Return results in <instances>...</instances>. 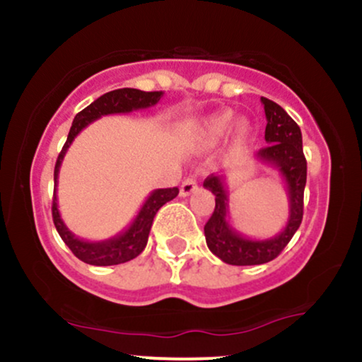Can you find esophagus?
<instances>
[{"label": "esophagus", "mask_w": 362, "mask_h": 362, "mask_svg": "<svg viewBox=\"0 0 362 362\" xmlns=\"http://www.w3.org/2000/svg\"><path fill=\"white\" fill-rule=\"evenodd\" d=\"M194 190H197V180H195L194 177H187L180 185V195L182 197H187V195L192 194Z\"/></svg>", "instance_id": "1"}]
</instances>
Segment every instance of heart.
<instances>
[{
  "label": "heart",
  "mask_w": 362,
  "mask_h": 362,
  "mask_svg": "<svg viewBox=\"0 0 362 362\" xmlns=\"http://www.w3.org/2000/svg\"><path fill=\"white\" fill-rule=\"evenodd\" d=\"M233 114L230 110L219 112V114L213 115L204 122V126L201 127V138L206 141V143H213V141H218L223 138L228 132V129L233 124ZM248 132L247 124H240V134L245 136Z\"/></svg>",
  "instance_id": "b5f03b06"
}]
</instances>
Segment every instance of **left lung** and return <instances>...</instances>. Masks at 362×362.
I'll return each mask as SVG.
<instances>
[{"instance_id": "1", "label": "left lung", "mask_w": 362, "mask_h": 362, "mask_svg": "<svg viewBox=\"0 0 362 362\" xmlns=\"http://www.w3.org/2000/svg\"><path fill=\"white\" fill-rule=\"evenodd\" d=\"M265 119V141L255 158L262 163L272 165L281 172L289 197V218L279 235L267 240H253L235 230L228 223V187L223 177L211 175L204 187L216 195L213 216L204 226L206 243L209 250L230 265H260L276 259L296 233L303 219V194L306 185V158L303 155L301 129L289 117L288 112L276 102L262 97Z\"/></svg>"}]
</instances>
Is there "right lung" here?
I'll return each mask as SVG.
<instances>
[{
    "label": "right lung",
    "mask_w": 362,
    "mask_h": 362,
    "mask_svg": "<svg viewBox=\"0 0 362 362\" xmlns=\"http://www.w3.org/2000/svg\"><path fill=\"white\" fill-rule=\"evenodd\" d=\"M163 97V91H141L136 88H119L109 93L102 95L97 100L91 102L86 109L78 112L73 120V126L69 129L68 139L62 146L59 156H57L56 168H54V199H52V219L56 224V230L62 242L69 247L78 259L90 265H117L129 262L139 255L148 243L149 230H151L153 218H155L158 209L167 204L168 201L175 199L178 195V189H156L148 195L143 207L139 209L138 216L124 231L119 235L112 236L109 240L102 242H88V240L78 238L76 235L69 231L64 221L61 219L59 209H57V178H59V168L62 160H64L66 151L71 146V143L78 134L93 120L100 119L102 115L110 114H129L132 110L148 109V107L156 105L160 98Z\"/></svg>",
    "instance_id": "1"
}]
</instances>
